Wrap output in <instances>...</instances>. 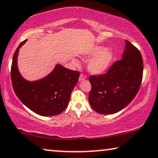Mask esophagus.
Wrapping results in <instances>:
<instances>
[{"label":"esophagus","instance_id":"34e87169","mask_svg":"<svg viewBox=\"0 0 158 158\" xmlns=\"http://www.w3.org/2000/svg\"><path fill=\"white\" fill-rule=\"evenodd\" d=\"M86 77H87V75L85 74H84V73H81V75H80L79 77V81H83V80H85Z\"/></svg>","mask_w":158,"mask_h":158}]
</instances>
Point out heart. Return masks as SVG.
Here are the masks:
<instances>
[{"instance_id": "obj_1", "label": "heart", "mask_w": 158, "mask_h": 158, "mask_svg": "<svg viewBox=\"0 0 158 158\" xmlns=\"http://www.w3.org/2000/svg\"><path fill=\"white\" fill-rule=\"evenodd\" d=\"M104 48L102 47H98L93 52L90 53L92 55H97L90 60L88 63V68L90 73L94 74H98V73H103V71L106 70L108 67L111 63L112 60V53L109 51H105ZM73 64L75 65L78 64L77 60H74L73 61Z\"/></svg>"}]
</instances>
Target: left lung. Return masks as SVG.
I'll return each mask as SVG.
<instances>
[{
  "label": "left lung",
  "mask_w": 158,
  "mask_h": 158,
  "mask_svg": "<svg viewBox=\"0 0 158 158\" xmlns=\"http://www.w3.org/2000/svg\"><path fill=\"white\" fill-rule=\"evenodd\" d=\"M122 58L104 74L92 75L88 101L95 111L112 114L121 111L135 98L143 77V60L137 47L126 40Z\"/></svg>",
  "instance_id": "1"
}]
</instances>
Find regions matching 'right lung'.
Instances as JSON below:
<instances>
[{"label":"right lung","mask_w":158,"mask_h":158,"mask_svg":"<svg viewBox=\"0 0 158 158\" xmlns=\"http://www.w3.org/2000/svg\"><path fill=\"white\" fill-rule=\"evenodd\" d=\"M25 42L23 41L19 45L13 57L10 77L15 94L26 106L39 115L50 116L60 114L68 106L80 72L57 64L44 78L34 82L26 81L17 67L19 48Z\"/></svg>","instance_id":"right-lung-1"}]
</instances>
